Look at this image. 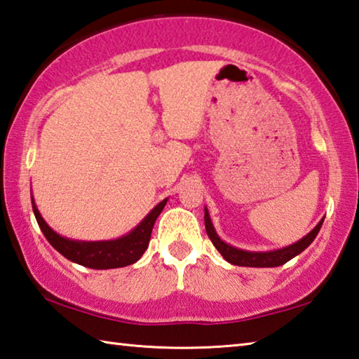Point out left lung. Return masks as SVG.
<instances>
[{
    "label": "left lung",
    "mask_w": 359,
    "mask_h": 359,
    "mask_svg": "<svg viewBox=\"0 0 359 359\" xmlns=\"http://www.w3.org/2000/svg\"><path fill=\"white\" fill-rule=\"evenodd\" d=\"M322 224H323V219L317 224V227L313 229L309 235H306L303 240H299L298 243H294L288 248L271 250V252H248V250H241L225 244L221 238L216 235L215 227H212L211 219L208 215V210H205V229H206V233H208V238L211 240V243L215 244V248L221 252L224 259L229 263H231V265H236V266L274 268V266L284 265V263H287L288 260H292L293 257H297L298 254L303 252V250L309 246L313 240H316L320 229H322Z\"/></svg>",
    "instance_id": "left-lung-1"
}]
</instances>
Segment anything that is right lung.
I'll list each match as a JSON object with an SVG mask.
<instances>
[{
    "instance_id": "add662e5",
    "label": "right lung",
    "mask_w": 359,
    "mask_h": 359,
    "mask_svg": "<svg viewBox=\"0 0 359 359\" xmlns=\"http://www.w3.org/2000/svg\"><path fill=\"white\" fill-rule=\"evenodd\" d=\"M167 200L156 206L137 227L119 240L113 241H99V243H81L72 241L67 238H62L48 227L46 221L41 217L36 205L33 202V211L36 221L39 224L43 236L47 241L58 250L61 255H65L67 260L79 263L81 266L93 268V269H110V268H123L135 263L147 250L153 231L154 222L157 216L165 206Z\"/></svg>"
}]
</instances>
